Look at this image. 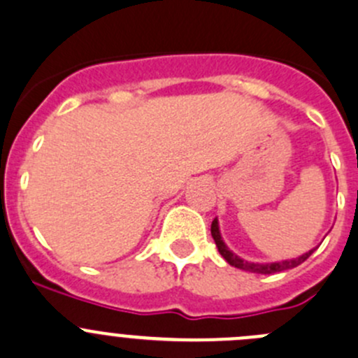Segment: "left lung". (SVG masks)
I'll list each match as a JSON object with an SVG mask.
<instances>
[{
    "instance_id": "obj_1",
    "label": "left lung",
    "mask_w": 358,
    "mask_h": 358,
    "mask_svg": "<svg viewBox=\"0 0 358 358\" xmlns=\"http://www.w3.org/2000/svg\"><path fill=\"white\" fill-rule=\"evenodd\" d=\"M211 236H213L215 239V245H217L218 252H220V255L224 257L225 260H227L231 266L238 267V269H243V271H250V273H257V275H273V273H280V271H287V269H292V267H297L299 264H303L304 260L308 259V257L311 255V253L315 252L313 250H310V252L303 253V255L296 257V259H287V260H280V262H266V264H259V262H248V260L241 259V257H238L236 253H232L231 250L227 248V245L224 243V239H222L220 236V229H218V220L215 218L213 222H211Z\"/></svg>"
}]
</instances>
